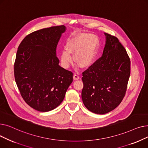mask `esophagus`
Returning <instances> with one entry per match:
<instances>
[{"label":"esophagus","mask_w":148,"mask_h":148,"mask_svg":"<svg viewBox=\"0 0 148 148\" xmlns=\"http://www.w3.org/2000/svg\"><path fill=\"white\" fill-rule=\"evenodd\" d=\"M73 78H74V80H79V78H80V77H79V74H77V73H75L74 74V75H73Z\"/></svg>","instance_id":"obj_1"}]
</instances>
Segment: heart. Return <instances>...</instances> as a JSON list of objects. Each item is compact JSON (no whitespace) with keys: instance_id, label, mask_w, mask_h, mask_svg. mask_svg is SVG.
I'll return each instance as SVG.
<instances>
[{"instance_id":"1","label":"heart","mask_w":148,"mask_h":148,"mask_svg":"<svg viewBox=\"0 0 148 148\" xmlns=\"http://www.w3.org/2000/svg\"><path fill=\"white\" fill-rule=\"evenodd\" d=\"M99 42L95 36L90 34H81L73 38L67 44V49L62 50L60 62L68 68L73 61L71 53L74 54V60L82 67L90 66L94 62L97 53Z\"/></svg>"}]
</instances>
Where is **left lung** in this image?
<instances>
[{
    "instance_id": "left-lung-1",
    "label": "left lung",
    "mask_w": 148,
    "mask_h": 148,
    "mask_svg": "<svg viewBox=\"0 0 148 148\" xmlns=\"http://www.w3.org/2000/svg\"><path fill=\"white\" fill-rule=\"evenodd\" d=\"M103 55L82 74L83 103L88 109L103 114L122 101L130 75V59L118 39L104 33Z\"/></svg>"
}]
</instances>
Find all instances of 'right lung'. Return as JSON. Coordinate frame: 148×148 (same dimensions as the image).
Returning a JSON list of instances; mask_svg holds the SVG:
<instances>
[{"label":"right lung","mask_w":148,"mask_h":148,"mask_svg":"<svg viewBox=\"0 0 148 148\" xmlns=\"http://www.w3.org/2000/svg\"><path fill=\"white\" fill-rule=\"evenodd\" d=\"M64 25L30 34L18 46L14 63V77L25 101L35 110L45 112L63 101L73 82L71 71L59 66L56 47Z\"/></svg>","instance_id":"add662e5"}]
</instances>
